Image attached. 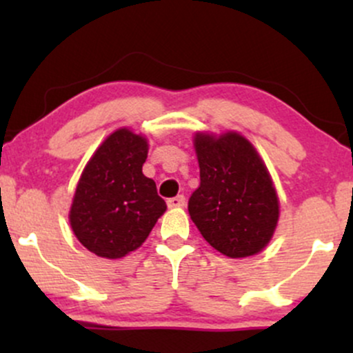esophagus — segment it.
Listing matches in <instances>:
<instances>
[{"instance_id":"1","label":"esophagus","mask_w":353,"mask_h":353,"mask_svg":"<svg viewBox=\"0 0 353 353\" xmlns=\"http://www.w3.org/2000/svg\"><path fill=\"white\" fill-rule=\"evenodd\" d=\"M184 204H185V197L184 196H176V197H172V199L168 201V205L171 209L184 208Z\"/></svg>"}]
</instances>
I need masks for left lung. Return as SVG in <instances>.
<instances>
[{"instance_id":"left-lung-1","label":"left lung","mask_w":353,"mask_h":353,"mask_svg":"<svg viewBox=\"0 0 353 353\" xmlns=\"http://www.w3.org/2000/svg\"><path fill=\"white\" fill-rule=\"evenodd\" d=\"M201 184L189 216L202 237L230 259L265 249L279 222V197L267 165L249 139L236 131L196 132Z\"/></svg>"}]
</instances>
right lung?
I'll list each match as a JSON object with an SVG mask.
<instances>
[{
    "label": "right lung",
    "mask_w": 353,
    "mask_h": 353,
    "mask_svg": "<svg viewBox=\"0 0 353 353\" xmlns=\"http://www.w3.org/2000/svg\"><path fill=\"white\" fill-rule=\"evenodd\" d=\"M149 144L128 128L101 143L76 185L70 209L74 236L89 252L121 259L143 245L168 209L143 174Z\"/></svg>",
    "instance_id": "1"
}]
</instances>
